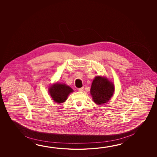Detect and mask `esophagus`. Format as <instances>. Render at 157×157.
Here are the masks:
<instances>
[{"label": "esophagus", "mask_w": 157, "mask_h": 157, "mask_svg": "<svg viewBox=\"0 0 157 157\" xmlns=\"http://www.w3.org/2000/svg\"><path fill=\"white\" fill-rule=\"evenodd\" d=\"M83 90H84V87H80V88L78 89V90H79V91H82Z\"/></svg>", "instance_id": "34e87169"}]
</instances>
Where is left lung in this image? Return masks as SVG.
Returning a JSON list of instances; mask_svg holds the SVG:
<instances>
[{"label":"left lung","instance_id":"1","mask_svg":"<svg viewBox=\"0 0 157 157\" xmlns=\"http://www.w3.org/2000/svg\"><path fill=\"white\" fill-rule=\"evenodd\" d=\"M114 91V84L105 77L97 76L93 80L90 94L94 102L103 105L111 99Z\"/></svg>","mask_w":157,"mask_h":157}]
</instances>
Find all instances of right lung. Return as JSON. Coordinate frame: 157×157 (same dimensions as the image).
I'll use <instances>...</instances> for the list:
<instances>
[{"label":"right lung","instance_id":"obj_1","mask_svg":"<svg viewBox=\"0 0 157 157\" xmlns=\"http://www.w3.org/2000/svg\"><path fill=\"white\" fill-rule=\"evenodd\" d=\"M71 87L65 84L56 83L49 87V93L52 100L57 103L64 102L67 100L68 95L73 93Z\"/></svg>","mask_w":157,"mask_h":157}]
</instances>
